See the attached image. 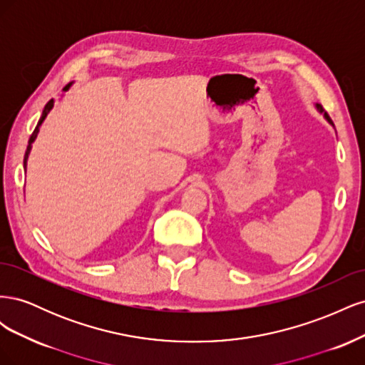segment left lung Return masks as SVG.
<instances>
[{"mask_svg":"<svg viewBox=\"0 0 365 365\" xmlns=\"http://www.w3.org/2000/svg\"><path fill=\"white\" fill-rule=\"evenodd\" d=\"M317 109H318V111H319V113H322V114H324V118H326V120L329 121V123H330V125H332V126H334V121H332V120H330V117L327 115V113L324 111V109H323V106H322V105H317Z\"/></svg>","mask_w":365,"mask_h":365,"instance_id":"obj_1","label":"left lung"}]
</instances>
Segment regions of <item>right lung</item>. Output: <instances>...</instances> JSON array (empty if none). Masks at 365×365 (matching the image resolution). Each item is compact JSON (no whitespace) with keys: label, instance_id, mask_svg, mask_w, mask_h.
Listing matches in <instances>:
<instances>
[{"label":"right lung","instance_id":"right-lung-1","mask_svg":"<svg viewBox=\"0 0 365 365\" xmlns=\"http://www.w3.org/2000/svg\"><path fill=\"white\" fill-rule=\"evenodd\" d=\"M73 85V82H70L67 86L63 88V93L65 91H68L70 90V86ZM54 106V101L51 98V101L46 105V108H43V111H42V115H41V118H39V121H38V125H36V128H35V130H33V134L30 135V140H29V146H27V150H26V155H24V169L27 168V160H29V155H30V150H31V145H33V141L36 140V137H38V132H39V126L42 125V121L46 120V117L48 115V113L51 111V108Z\"/></svg>","mask_w":365,"mask_h":365}]
</instances>
